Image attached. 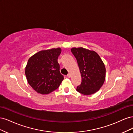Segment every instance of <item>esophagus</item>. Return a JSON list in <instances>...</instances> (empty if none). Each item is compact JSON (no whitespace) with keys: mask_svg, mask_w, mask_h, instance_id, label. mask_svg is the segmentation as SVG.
Listing matches in <instances>:
<instances>
[{"mask_svg":"<svg viewBox=\"0 0 133 133\" xmlns=\"http://www.w3.org/2000/svg\"><path fill=\"white\" fill-rule=\"evenodd\" d=\"M67 77L68 78H70L71 77V74L69 73V74H68V75H67Z\"/></svg>","mask_w":133,"mask_h":133,"instance_id":"1","label":"esophagus"}]
</instances>
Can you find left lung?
Returning <instances> with one entry per match:
<instances>
[{
  "label": "left lung",
  "mask_w": 133,
  "mask_h": 133,
  "mask_svg": "<svg viewBox=\"0 0 133 133\" xmlns=\"http://www.w3.org/2000/svg\"><path fill=\"white\" fill-rule=\"evenodd\" d=\"M77 60L82 83L76 90L83 95L95 93L102 87L105 79V67L99 55L94 51L83 48L71 49Z\"/></svg>",
  "instance_id": "1"
}]
</instances>
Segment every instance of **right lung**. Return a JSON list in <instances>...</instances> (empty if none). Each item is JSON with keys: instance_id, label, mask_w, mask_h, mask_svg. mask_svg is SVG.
<instances>
[{"instance_id": "obj_1", "label": "right lung", "mask_w": 133, "mask_h": 133, "mask_svg": "<svg viewBox=\"0 0 133 133\" xmlns=\"http://www.w3.org/2000/svg\"><path fill=\"white\" fill-rule=\"evenodd\" d=\"M60 48L42 50L30 57L25 68L28 82L38 93L48 94L57 89L64 79L58 58Z\"/></svg>"}]
</instances>
